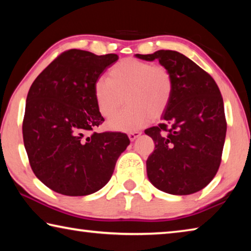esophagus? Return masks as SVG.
<instances>
[{"mask_svg": "<svg viewBox=\"0 0 251 251\" xmlns=\"http://www.w3.org/2000/svg\"><path fill=\"white\" fill-rule=\"evenodd\" d=\"M141 134H142V131H138V130L130 131V133H128V137H129L130 141L133 142V141H135L136 138L139 137V136H141Z\"/></svg>", "mask_w": 251, "mask_h": 251, "instance_id": "esophagus-1", "label": "esophagus"}]
</instances>
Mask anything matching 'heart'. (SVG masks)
<instances>
[{"instance_id": "b5f03b06", "label": "heart", "mask_w": 251, "mask_h": 251, "mask_svg": "<svg viewBox=\"0 0 251 251\" xmlns=\"http://www.w3.org/2000/svg\"><path fill=\"white\" fill-rule=\"evenodd\" d=\"M94 99L101 116L116 115L125 99L128 107L108 123L110 129L135 130L160 117L171 105L175 80L172 71L135 57L121 59L95 80Z\"/></svg>"}]
</instances>
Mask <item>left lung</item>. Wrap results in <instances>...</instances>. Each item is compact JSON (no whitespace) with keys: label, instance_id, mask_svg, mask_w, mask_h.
<instances>
[{"label":"left lung","instance_id":"1","mask_svg":"<svg viewBox=\"0 0 251 251\" xmlns=\"http://www.w3.org/2000/svg\"><path fill=\"white\" fill-rule=\"evenodd\" d=\"M136 56L158 59L172 71L175 80L163 122L145 130L155 143L146 161L147 176L165 193H197L212 180L222 163L227 122L218 85L206 71L176 50Z\"/></svg>","mask_w":251,"mask_h":251}]
</instances>
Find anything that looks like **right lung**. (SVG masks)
Masks as SVG:
<instances>
[{
	"label": "right lung",
	"instance_id": "add662e5",
	"mask_svg": "<svg viewBox=\"0 0 251 251\" xmlns=\"http://www.w3.org/2000/svg\"><path fill=\"white\" fill-rule=\"evenodd\" d=\"M117 59L116 54L65 50L29 87L24 146L33 173L54 192L86 196L103 188L129 145L124 133L93 131L104 122L93 86Z\"/></svg>",
	"mask_w": 251,
	"mask_h": 251
}]
</instances>
